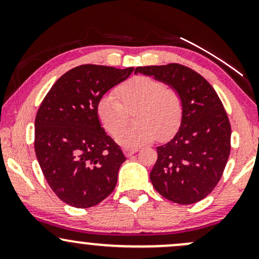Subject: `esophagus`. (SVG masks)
<instances>
[{
	"label": "esophagus",
	"mask_w": 259,
	"mask_h": 259,
	"mask_svg": "<svg viewBox=\"0 0 259 259\" xmlns=\"http://www.w3.org/2000/svg\"><path fill=\"white\" fill-rule=\"evenodd\" d=\"M139 151V148H124V154H125L126 157H130V156H133L134 153H136Z\"/></svg>",
	"instance_id": "34e87169"
}]
</instances>
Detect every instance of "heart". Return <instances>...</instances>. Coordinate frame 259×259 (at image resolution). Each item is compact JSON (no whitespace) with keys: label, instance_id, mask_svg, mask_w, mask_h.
<instances>
[{"label":"heart","instance_id":"1","mask_svg":"<svg viewBox=\"0 0 259 259\" xmlns=\"http://www.w3.org/2000/svg\"><path fill=\"white\" fill-rule=\"evenodd\" d=\"M133 109H136L137 124L122 130L127 111ZM97 115L106 132L111 135L117 134L118 144L136 147L151 142L157 135L159 140L170 138L183 119V101L175 89L151 76L138 75L117 88L115 95L101 97Z\"/></svg>","mask_w":259,"mask_h":259}]
</instances>
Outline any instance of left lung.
Here are the masks:
<instances>
[{
  "instance_id": "1",
  "label": "left lung",
  "mask_w": 259,
  "mask_h": 259,
  "mask_svg": "<svg viewBox=\"0 0 259 259\" xmlns=\"http://www.w3.org/2000/svg\"><path fill=\"white\" fill-rule=\"evenodd\" d=\"M138 73L171 86L183 101L179 132L157 147L151 183L175 203L203 200L221 180L230 154L231 126L221 99L203 76L185 65L138 67Z\"/></svg>"
}]
</instances>
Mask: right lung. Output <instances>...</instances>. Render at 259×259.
Returning a JSON list of instances; mask_svg holds the SVG:
<instances>
[{
  "mask_svg": "<svg viewBox=\"0 0 259 259\" xmlns=\"http://www.w3.org/2000/svg\"><path fill=\"white\" fill-rule=\"evenodd\" d=\"M134 68L84 64L59 78L35 118V153L52 191L76 208L96 206L117 185L125 160L101 126L97 103Z\"/></svg>",
  "mask_w": 259,
  "mask_h": 259,
  "instance_id": "right-lung-1",
  "label": "right lung"
}]
</instances>
